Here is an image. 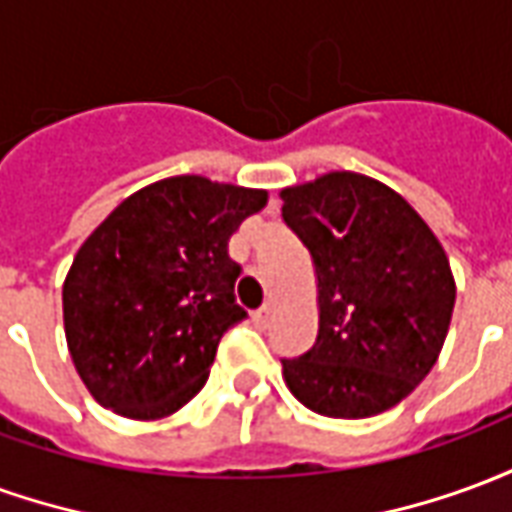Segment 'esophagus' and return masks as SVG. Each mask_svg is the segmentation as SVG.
Returning <instances> with one entry per match:
<instances>
[{"label": "esophagus", "mask_w": 512, "mask_h": 512, "mask_svg": "<svg viewBox=\"0 0 512 512\" xmlns=\"http://www.w3.org/2000/svg\"><path fill=\"white\" fill-rule=\"evenodd\" d=\"M252 323H255L257 329H268V323H271V307H260L257 312H252Z\"/></svg>", "instance_id": "1"}]
</instances>
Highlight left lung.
<instances>
[{"mask_svg": "<svg viewBox=\"0 0 512 512\" xmlns=\"http://www.w3.org/2000/svg\"><path fill=\"white\" fill-rule=\"evenodd\" d=\"M279 197L318 282V340L282 359V378L315 414L376 417L439 359L455 307L447 252L395 189L359 172L334 169Z\"/></svg>", "mask_w": 512, "mask_h": 512, "instance_id": "left-lung-1", "label": "left lung"}]
</instances>
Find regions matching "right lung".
Returning <instances> with one entry per match:
<instances>
[{"label":"right lung","instance_id":"obj_1","mask_svg":"<svg viewBox=\"0 0 512 512\" xmlns=\"http://www.w3.org/2000/svg\"><path fill=\"white\" fill-rule=\"evenodd\" d=\"M266 189L175 175L134 191L87 235L62 285V321L87 392L128 419L197 395L222 334L244 321L230 235Z\"/></svg>","mask_w":512,"mask_h":512}]
</instances>
